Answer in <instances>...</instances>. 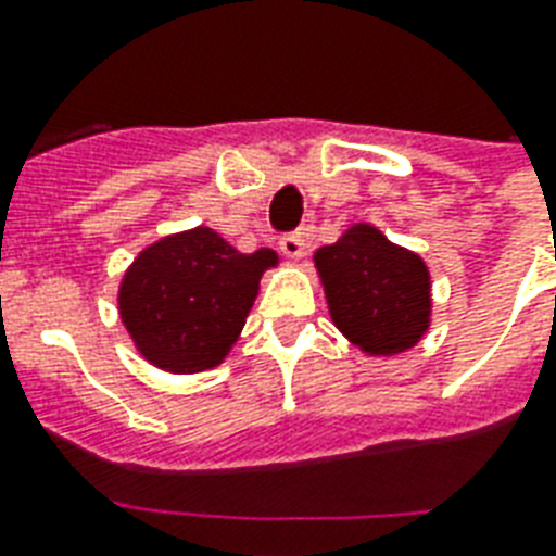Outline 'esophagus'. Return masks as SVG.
I'll return each mask as SVG.
<instances>
[{
  "instance_id": "obj_1",
  "label": "esophagus",
  "mask_w": 556,
  "mask_h": 556,
  "mask_svg": "<svg viewBox=\"0 0 556 556\" xmlns=\"http://www.w3.org/2000/svg\"><path fill=\"white\" fill-rule=\"evenodd\" d=\"M279 248H282V253L291 256V260H300L305 251V233L303 230H291V233H286L279 239Z\"/></svg>"
}]
</instances>
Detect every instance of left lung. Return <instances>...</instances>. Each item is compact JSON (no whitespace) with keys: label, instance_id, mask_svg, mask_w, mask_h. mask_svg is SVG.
Wrapping results in <instances>:
<instances>
[{"label":"left lung","instance_id":"left-lung-1","mask_svg":"<svg viewBox=\"0 0 556 556\" xmlns=\"http://www.w3.org/2000/svg\"><path fill=\"white\" fill-rule=\"evenodd\" d=\"M331 320L369 355L415 346L430 320V274L415 253L355 225L314 256Z\"/></svg>","mask_w":556,"mask_h":556}]
</instances>
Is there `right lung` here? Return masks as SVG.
<instances>
[{
	"instance_id": "obj_1",
	"label": "right lung",
	"mask_w": 556,
	"mask_h": 556,
	"mask_svg": "<svg viewBox=\"0 0 556 556\" xmlns=\"http://www.w3.org/2000/svg\"><path fill=\"white\" fill-rule=\"evenodd\" d=\"M270 265L274 251L239 253L210 227L169 236L129 268L121 317L143 357L161 369H210L239 338Z\"/></svg>"
}]
</instances>
